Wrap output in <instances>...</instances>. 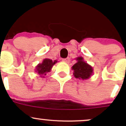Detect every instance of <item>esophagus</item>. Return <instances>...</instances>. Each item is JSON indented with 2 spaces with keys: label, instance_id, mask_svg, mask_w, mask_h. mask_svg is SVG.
<instances>
[{
  "label": "esophagus",
  "instance_id": "34e87169",
  "mask_svg": "<svg viewBox=\"0 0 126 126\" xmlns=\"http://www.w3.org/2000/svg\"><path fill=\"white\" fill-rule=\"evenodd\" d=\"M62 61H63V62H65V63H69V62H70V59H69V58H63V59H62Z\"/></svg>",
  "mask_w": 126,
  "mask_h": 126
}]
</instances>
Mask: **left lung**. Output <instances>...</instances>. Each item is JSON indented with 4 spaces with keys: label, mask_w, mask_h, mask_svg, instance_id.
<instances>
[{
    "label": "left lung",
    "mask_w": 126,
    "mask_h": 126,
    "mask_svg": "<svg viewBox=\"0 0 126 126\" xmlns=\"http://www.w3.org/2000/svg\"><path fill=\"white\" fill-rule=\"evenodd\" d=\"M76 60L77 62L72 67V69L74 71V76L76 78L83 80L90 78L93 74V67L84 61L82 57H77Z\"/></svg>",
    "instance_id": "left-lung-1"
}]
</instances>
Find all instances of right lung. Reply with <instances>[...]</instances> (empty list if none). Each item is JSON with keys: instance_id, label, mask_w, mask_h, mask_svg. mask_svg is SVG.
Listing matches in <instances>:
<instances>
[{"instance_id": "obj_1", "label": "right lung", "mask_w": 126, "mask_h": 126, "mask_svg": "<svg viewBox=\"0 0 126 126\" xmlns=\"http://www.w3.org/2000/svg\"><path fill=\"white\" fill-rule=\"evenodd\" d=\"M57 62V60L53 62L49 58H45L43 60L41 63H39L35 67V72L39 75L40 77H44L47 72H50L53 66Z\"/></svg>"}]
</instances>
